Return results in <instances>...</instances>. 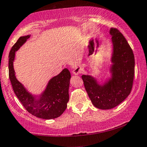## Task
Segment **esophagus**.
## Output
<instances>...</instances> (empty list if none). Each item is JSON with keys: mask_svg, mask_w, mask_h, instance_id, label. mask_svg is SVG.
Masks as SVG:
<instances>
[{"mask_svg": "<svg viewBox=\"0 0 147 147\" xmlns=\"http://www.w3.org/2000/svg\"><path fill=\"white\" fill-rule=\"evenodd\" d=\"M83 68L84 67L82 66V65H75V66L74 67L73 70H72V73L75 75H78V74H80L81 72H82V70H83Z\"/></svg>", "mask_w": 147, "mask_h": 147, "instance_id": "1", "label": "esophagus"}]
</instances>
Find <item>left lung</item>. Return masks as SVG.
Here are the masks:
<instances>
[{"instance_id":"8db88e82","label":"left lung","mask_w":147,"mask_h":147,"mask_svg":"<svg viewBox=\"0 0 147 147\" xmlns=\"http://www.w3.org/2000/svg\"><path fill=\"white\" fill-rule=\"evenodd\" d=\"M113 50L110 68L111 78L104 85L90 75H82L89 98L96 108L111 109L129 96L133 87L135 59L132 49L123 34L116 28H111Z\"/></svg>"}]
</instances>
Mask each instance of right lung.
<instances>
[{"label": "right lung", "instance_id": "add662e5", "mask_svg": "<svg viewBox=\"0 0 147 147\" xmlns=\"http://www.w3.org/2000/svg\"><path fill=\"white\" fill-rule=\"evenodd\" d=\"M30 37V35L21 36L13 45L9 54V77L15 95L30 113L45 119L57 118L65 111L69 100L68 89L70 72L63 69L58 75L49 81L46 88L36 99L30 93L15 76L13 62L15 52Z\"/></svg>", "mask_w": 147, "mask_h": 147}]
</instances>
